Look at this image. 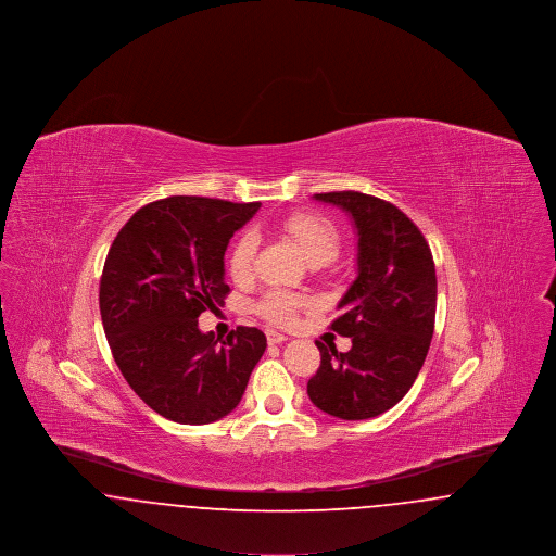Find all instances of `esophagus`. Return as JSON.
I'll use <instances>...</instances> for the list:
<instances>
[{"instance_id": "34e87169", "label": "esophagus", "mask_w": 556, "mask_h": 556, "mask_svg": "<svg viewBox=\"0 0 556 556\" xmlns=\"http://www.w3.org/2000/svg\"><path fill=\"white\" fill-rule=\"evenodd\" d=\"M266 340H268V344H281V342H286L288 338L283 336V333H279V331H275V329H266Z\"/></svg>"}]
</instances>
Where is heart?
Returning a JSON list of instances; mask_svg holds the SVG:
<instances>
[{"label":"heart","instance_id":"1","mask_svg":"<svg viewBox=\"0 0 556 556\" xmlns=\"http://www.w3.org/2000/svg\"><path fill=\"white\" fill-rule=\"evenodd\" d=\"M281 229L290 236L308 263L313 261H333L340 250V233L331 220L315 212H295L281 220ZM258 252V236L250 229L241 231L229 250V275L233 281L245 283L254 275V261ZM313 302L300 293L290 290H268L256 302V313L270 325L286 327L291 325L298 313L308 308Z\"/></svg>","mask_w":556,"mask_h":556}]
</instances>
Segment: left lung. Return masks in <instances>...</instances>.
Returning <instances> with one entry per match:
<instances>
[{"label":"left lung","mask_w":556,"mask_h":556,"mask_svg":"<svg viewBox=\"0 0 556 556\" xmlns=\"http://www.w3.org/2000/svg\"><path fill=\"white\" fill-rule=\"evenodd\" d=\"M348 212L358 233V277L331 329L348 352L317 342L320 367L308 396L323 413L361 421L390 410L413 388L433 336L438 281L419 227L394 204L361 191L315 193Z\"/></svg>","instance_id":"1"}]
</instances>
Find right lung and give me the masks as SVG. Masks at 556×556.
Returning <instances> with one entry per match:
<instances>
[{"label": "right lung", "mask_w": 556, "mask_h": 556, "mask_svg": "<svg viewBox=\"0 0 556 556\" xmlns=\"http://www.w3.org/2000/svg\"><path fill=\"white\" fill-rule=\"evenodd\" d=\"M258 208L170 195L135 212L110 245L100 281L108 344L132 392L168 421L229 415L265 354L256 327H238L227 340L198 327L227 298L225 250Z\"/></svg>", "instance_id": "obj_1"}]
</instances>
